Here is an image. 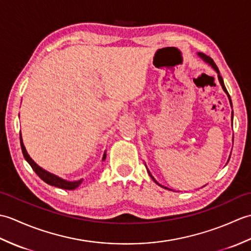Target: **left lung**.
Returning a JSON list of instances; mask_svg holds the SVG:
<instances>
[{
    "mask_svg": "<svg viewBox=\"0 0 251 251\" xmlns=\"http://www.w3.org/2000/svg\"><path fill=\"white\" fill-rule=\"evenodd\" d=\"M197 56H199L201 59L204 61V62H206L207 65H209L212 69H214V70L218 73V79H219V82H220V84H221V86H222V89L225 90V93L226 94V96H227V98H228V100H230V104H231V108H232V101H231V97H230V95H228V93H227V90H226V86H225V82H223V78H222V76L220 75V72H219V69H218V67L216 66V63L214 62V60L211 59L210 57H208V56H206L205 54H202V52H197ZM232 124H233V110H232ZM230 157H231V154H230V156H228V159H227V163H228V161H230ZM146 168H147V172H148V174H149V176H150V177L152 178V180L154 181V182H155L156 184H158L159 186H162V188H164V189H167V190H170V189H168V188H166V186H164V185H162V184H159L157 181L154 179V177L153 176L151 175V173H150V170L148 169V167H147V165H146Z\"/></svg>",
    "mask_w": 251,
    "mask_h": 251,
    "instance_id": "left-lung-1",
    "label": "left lung"
}]
</instances>
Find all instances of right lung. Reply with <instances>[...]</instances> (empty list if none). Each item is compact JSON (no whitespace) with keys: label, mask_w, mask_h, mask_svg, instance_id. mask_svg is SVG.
I'll list each match as a JSON object with an SVG mask.
<instances>
[{"label":"right lung","mask_w":251,"mask_h":251,"mask_svg":"<svg viewBox=\"0 0 251 251\" xmlns=\"http://www.w3.org/2000/svg\"><path fill=\"white\" fill-rule=\"evenodd\" d=\"M20 146H21V151H23L24 154V157L26 162L30 164V166L32 167V169L34 170L35 174L39 176V177L46 182L47 184L50 185H54L57 186V188H60L63 190H75L77 186L82 183L83 179H79L76 181H68L66 179H62L60 178L59 176H56L54 174H51L50 172H47L44 168H42L41 166H39L33 159L30 157V155L28 154L25 150V147L24 145V140H23V136H21V132H20ZM106 157V151L103 153V156H102V161H104Z\"/></svg>","instance_id":"obj_1"}]
</instances>
